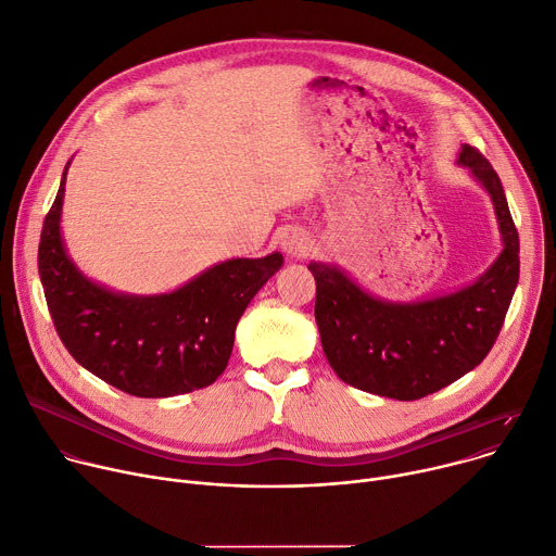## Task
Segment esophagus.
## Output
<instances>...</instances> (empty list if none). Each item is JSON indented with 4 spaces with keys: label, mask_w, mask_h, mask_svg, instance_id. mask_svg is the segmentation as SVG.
Masks as SVG:
<instances>
[{
    "label": "esophagus",
    "mask_w": 556,
    "mask_h": 556,
    "mask_svg": "<svg viewBox=\"0 0 556 556\" xmlns=\"http://www.w3.org/2000/svg\"><path fill=\"white\" fill-rule=\"evenodd\" d=\"M283 250L288 252L290 257H306L308 250H311V241H308L306 235L290 232V235H286V239H283Z\"/></svg>",
    "instance_id": "1"
}]
</instances>
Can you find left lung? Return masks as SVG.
Returning <instances> with one entry per match:
<instances>
[{"label":"left lung","mask_w":556,"mask_h":556,"mask_svg":"<svg viewBox=\"0 0 556 556\" xmlns=\"http://www.w3.org/2000/svg\"><path fill=\"white\" fill-rule=\"evenodd\" d=\"M459 164L490 192L503 237L498 260L472 286L415 304H386L334 266H308L326 359L352 388L399 401L428 396L477 368L501 332L519 283V232L490 162L466 143Z\"/></svg>","instance_id":"1"}]
</instances>
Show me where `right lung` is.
Segmentation results:
<instances>
[{
    "label": "right lung",
    "instance_id": "right-lung-1",
    "mask_svg": "<svg viewBox=\"0 0 556 556\" xmlns=\"http://www.w3.org/2000/svg\"><path fill=\"white\" fill-rule=\"evenodd\" d=\"M66 170L43 219L37 268L48 313L73 359L143 399L211 386L228 366L237 321L283 257L273 252L262 260H230L170 294H115L88 281L64 250L60 215Z\"/></svg>",
    "mask_w": 556,
    "mask_h": 556
}]
</instances>
